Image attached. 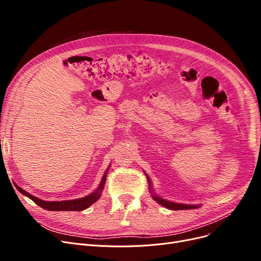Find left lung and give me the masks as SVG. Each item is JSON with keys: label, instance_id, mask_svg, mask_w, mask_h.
I'll use <instances>...</instances> for the list:
<instances>
[{"label": "left lung", "instance_id": "8db88e82", "mask_svg": "<svg viewBox=\"0 0 261 261\" xmlns=\"http://www.w3.org/2000/svg\"><path fill=\"white\" fill-rule=\"evenodd\" d=\"M147 179H148V184H149V190L150 193L152 195V199L154 201H156L159 204H161L162 206L166 207L168 210H172V211H183V210H194V208H198L201 206V204H182V203H175V202H171L168 201L166 199H163L161 197H159L156 194L153 193V189H152V183L150 181V177L148 176V174L145 172Z\"/></svg>", "mask_w": 261, "mask_h": 261}]
</instances>
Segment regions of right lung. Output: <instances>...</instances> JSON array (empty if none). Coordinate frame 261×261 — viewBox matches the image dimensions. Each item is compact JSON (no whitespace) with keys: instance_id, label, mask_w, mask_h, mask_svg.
<instances>
[{"instance_id":"add662e5","label":"right lung","mask_w":261,"mask_h":261,"mask_svg":"<svg viewBox=\"0 0 261 261\" xmlns=\"http://www.w3.org/2000/svg\"><path fill=\"white\" fill-rule=\"evenodd\" d=\"M110 167L107 168L102 179L98 185V187L96 188V190H94L93 193H91L90 195H88L87 197L84 198H79V199H75V200H64V201H44V200H41L37 197H34L33 195L29 194L27 191H25L23 188H21L20 186H18L16 184L17 189L20 191V193L24 196H26L27 198H30L31 200H33L37 205H39L40 207H42L44 210L47 211H54V212H59V211H72V212H80V211H84L86 208H88L89 206L93 203H95L97 201L100 196L101 193L103 190V186L106 183V177H107V173L109 171Z\"/></svg>"}]
</instances>
